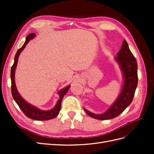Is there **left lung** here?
Masks as SVG:
<instances>
[{"instance_id":"8db88e82","label":"left lung","mask_w":154,"mask_h":154,"mask_svg":"<svg viewBox=\"0 0 154 154\" xmlns=\"http://www.w3.org/2000/svg\"><path fill=\"white\" fill-rule=\"evenodd\" d=\"M122 71L123 83L122 90L114 103L103 114H94L83 108L91 117L100 120L110 119L118 116L130 105L137 86V63L128 43L123 40L122 48L114 57Z\"/></svg>"}]
</instances>
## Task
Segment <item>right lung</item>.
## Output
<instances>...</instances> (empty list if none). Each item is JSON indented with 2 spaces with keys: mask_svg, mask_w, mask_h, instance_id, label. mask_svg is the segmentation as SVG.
Instances as JSON below:
<instances>
[{
  "mask_svg": "<svg viewBox=\"0 0 154 154\" xmlns=\"http://www.w3.org/2000/svg\"><path fill=\"white\" fill-rule=\"evenodd\" d=\"M36 34L34 33V32L30 33L29 35H27L26 38L25 43L22 45V47L21 48H20L17 51V52L15 54V58H14V63L11 69V94L14 100L15 101L18 106L20 107V109L22 110V111L24 112V114L27 116V117L35 120L45 121L53 119L55 117H57V116H58V114L60 112V109H61V103L63 97L64 95L67 92L71 86L67 85L58 92V94L59 95V99L58 100L57 103H56L55 106L53 109L48 110H41L38 109V107L30 104L20 96L19 92L17 91L15 80V74L18 60V57H19V55L20 54L22 51L25 48L26 45L28 44V42L34 38Z\"/></svg>",
  "mask_w": 154,
  "mask_h": 154,
  "instance_id": "add662e5",
  "label": "right lung"
}]
</instances>
